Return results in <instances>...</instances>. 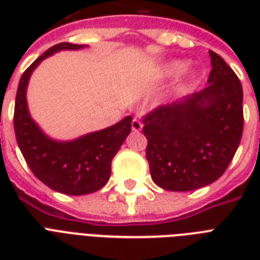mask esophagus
<instances>
[{"label": "esophagus", "mask_w": 260, "mask_h": 260, "mask_svg": "<svg viewBox=\"0 0 260 260\" xmlns=\"http://www.w3.org/2000/svg\"><path fill=\"white\" fill-rule=\"evenodd\" d=\"M131 126H132V131H134V132H139V131H142L143 124H142V121L139 120V118H134V120H132V124H131Z\"/></svg>", "instance_id": "esophagus-1"}]
</instances>
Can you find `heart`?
Returning <instances> with one entry per match:
<instances>
[{
  "label": "heart",
  "instance_id": "b5f03b06",
  "mask_svg": "<svg viewBox=\"0 0 260 260\" xmlns=\"http://www.w3.org/2000/svg\"><path fill=\"white\" fill-rule=\"evenodd\" d=\"M186 69V62L185 60H182V59H174L171 62L166 63V64H163L160 67V70H159V74L160 77H174V75L181 74L182 71H185L189 74L190 78H193L194 77V71L193 70H185Z\"/></svg>",
  "mask_w": 260,
  "mask_h": 260
}]
</instances>
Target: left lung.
<instances>
[{"instance_id": "left-lung-1", "label": "left lung", "mask_w": 260, "mask_h": 260, "mask_svg": "<svg viewBox=\"0 0 260 260\" xmlns=\"http://www.w3.org/2000/svg\"><path fill=\"white\" fill-rule=\"evenodd\" d=\"M209 55L208 86L144 120L151 177L162 189L190 191L217 181L242 139V83L220 55Z\"/></svg>"}]
</instances>
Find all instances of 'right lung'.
Wrapping results in <instances>:
<instances>
[{"label": "right lung", "instance_id": "right-lung-1", "mask_svg": "<svg viewBox=\"0 0 260 260\" xmlns=\"http://www.w3.org/2000/svg\"><path fill=\"white\" fill-rule=\"evenodd\" d=\"M86 47L89 46L59 43L47 50L22 74L14 105L16 140L29 169L44 185L69 196L94 193L106 185L112 171V159L131 132L132 116L73 140H56L50 138L30 116L26 90L32 73L44 59L60 51Z\"/></svg>", "mask_w": 260, "mask_h": 260}]
</instances>
